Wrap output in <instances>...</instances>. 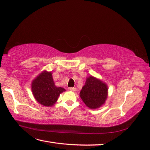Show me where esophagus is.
I'll return each mask as SVG.
<instances>
[{
    "mask_svg": "<svg viewBox=\"0 0 150 150\" xmlns=\"http://www.w3.org/2000/svg\"><path fill=\"white\" fill-rule=\"evenodd\" d=\"M68 89L70 90V91H75L76 90V89L75 88H72V87H71V88H69Z\"/></svg>",
    "mask_w": 150,
    "mask_h": 150,
    "instance_id": "1",
    "label": "esophagus"
}]
</instances>
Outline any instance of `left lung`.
Masks as SVG:
<instances>
[{
	"label": "left lung",
	"mask_w": 150,
	"mask_h": 150,
	"mask_svg": "<svg viewBox=\"0 0 150 150\" xmlns=\"http://www.w3.org/2000/svg\"><path fill=\"white\" fill-rule=\"evenodd\" d=\"M107 87L105 83L92 76L87 79L80 96L86 105L96 109L105 103L107 96Z\"/></svg>",
	"instance_id": "8db88e82"
}]
</instances>
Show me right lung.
I'll list each match as a JSON object with an SVG mask.
<instances>
[{
    "mask_svg": "<svg viewBox=\"0 0 150 150\" xmlns=\"http://www.w3.org/2000/svg\"><path fill=\"white\" fill-rule=\"evenodd\" d=\"M32 91L38 102L44 106L50 107L65 89L55 86L51 72L43 71L33 81Z\"/></svg>",
    "mask_w": 150,
    "mask_h": 150,
    "instance_id": "1",
    "label": "right lung"
}]
</instances>
